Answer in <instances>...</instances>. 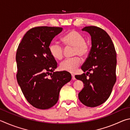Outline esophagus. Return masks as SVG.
<instances>
[{"label":"esophagus","mask_w":130,"mask_h":130,"mask_svg":"<svg viewBox=\"0 0 130 130\" xmlns=\"http://www.w3.org/2000/svg\"><path fill=\"white\" fill-rule=\"evenodd\" d=\"M71 76H72V79L73 80H75V75H73V74H71Z\"/></svg>","instance_id":"1"}]
</instances>
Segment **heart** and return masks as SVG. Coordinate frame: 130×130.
I'll use <instances>...</instances> for the list:
<instances>
[{
  "label": "heart",
  "instance_id": "b5f03b06",
  "mask_svg": "<svg viewBox=\"0 0 130 130\" xmlns=\"http://www.w3.org/2000/svg\"><path fill=\"white\" fill-rule=\"evenodd\" d=\"M61 41L66 47L73 48L72 55L74 58L66 59L61 63L60 69L62 71L74 72L82 63L79 56L86 58L90 51V47L85 42V39L80 33L75 30H72L61 38ZM50 54L57 60H61L64 56V48L58 43H52L49 46ZM79 56L78 57V56Z\"/></svg>",
  "mask_w": 130,
  "mask_h": 130
}]
</instances>
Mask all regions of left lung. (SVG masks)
Segmentation results:
<instances>
[{"mask_svg":"<svg viewBox=\"0 0 130 130\" xmlns=\"http://www.w3.org/2000/svg\"><path fill=\"white\" fill-rule=\"evenodd\" d=\"M82 31L90 34L92 46L81 67L87 72L75 77L84 83L79 99L84 105L95 107L104 103L112 92L117 80V52L110 36L103 29L91 26Z\"/></svg>","mask_w":130,"mask_h":130,"instance_id":"8db88e82","label":"left lung"}]
</instances>
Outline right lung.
<instances>
[{
	"instance_id": "right-lung-1",
	"label": "right lung",
	"mask_w": 130,
	"mask_h": 130,
	"mask_svg": "<svg viewBox=\"0 0 130 130\" xmlns=\"http://www.w3.org/2000/svg\"><path fill=\"white\" fill-rule=\"evenodd\" d=\"M62 29L58 27H34L18 45V83L27 101L36 108L46 110L54 106L61 87L71 80L69 72H54L57 63L49 51L52 40Z\"/></svg>"
}]
</instances>
